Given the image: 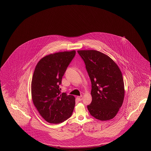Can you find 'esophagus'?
Instances as JSON below:
<instances>
[{"label": "esophagus", "instance_id": "esophagus-1", "mask_svg": "<svg viewBox=\"0 0 151 151\" xmlns=\"http://www.w3.org/2000/svg\"><path fill=\"white\" fill-rule=\"evenodd\" d=\"M82 96H77L76 97V99H77V100L78 101H82Z\"/></svg>", "mask_w": 151, "mask_h": 151}]
</instances>
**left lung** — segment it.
<instances>
[{"instance_id":"1","label":"left lung","mask_w":151,"mask_h":151,"mask_svg":"<svg viewBox=\"0 0 151 151\" xmlns=\"http://www.w3.org/2000/svg\"><path fill=\"white\" fill-rule=\"evenodd\" d=\"M91 82L90 114L101 121L114 118L122 105L124 86L118 65L108 55L95 50H78Z\"/></svg>"}]
</instances>
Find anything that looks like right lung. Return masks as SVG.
Wrapping results in <instances>:
<instances>
[{
    "label": "right lung",
    "mask_w": 151,
    "mask_h": 151,
    "mask_svg": "<svg viewBox=\"0 0 151 151\" xmlns=\"http://www.w3.org/2000/svg\"><path fill=\"white\" fill-rule=\"evenodd\" d=\"M75 54V50H72L46 55L34 70L31 84L32 102L41 117L49 123H62L73 112L75 97L61 93L59 85Z\"/></svg>",
    "instance_id": "obj_1"
}]
</instances>
